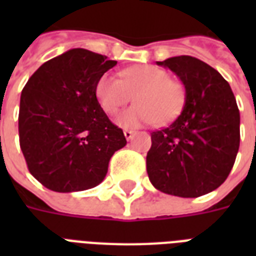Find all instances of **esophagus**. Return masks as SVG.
<instances>
[{
    "mask_svg": "<svg viewBox=\"0 0 256 256\" xmlns=\"http://www.w3.org/2000/svg\"><path fill=\"white\" fill-rule=\"evenodd\" d=\"M124 136H126V140H132V136H134V134H136V132H132V130H124Z\"/></svg>",
    "mask_w": 256,
    "mask_h": 256,
    "instance_id": "esophagus-1",
    "label": "esophagus"
}]
</instances>
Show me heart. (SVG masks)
Here are the masks:
<instances>
[{"instance_id":"1","label":"heart","mask_w":256,"mask_h":256,"mask_svg":"<svg viewBox=\"0 0 256 256\" xmlns=\"http://www.w3.org/2000/svg\"><path fill=\"white\" fill-rule=\"evenodd\" d=\"M120 78L104 74L96 86V98L108 114H116L132 100V108L118 116L116 122L124 128L142 124H166L182 112L186 92L180 82L171 80L164 69L154 65H136L124 69Z\"/></svg>"}]
</instances>
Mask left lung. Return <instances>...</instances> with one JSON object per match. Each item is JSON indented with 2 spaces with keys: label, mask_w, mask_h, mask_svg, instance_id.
<instances>
[{
  "label": "left lung",
  "mask_w": 256,
  "mask_h": 256,
  "mask_svg": "<svg viewBox=\"0 0 256 256\" xmlns=\"http://www.w3.org/2000/svg\"><path fill=\"white\" fill-rule=\"evenodd\" d=\"M156 64L178 76L186 100L176 120L152 132L148 179L164 194L196 198L218 188L234 166L240 140L238 104L228 82L206 62L179 56Z\"/></svg>",
  "instance_id": "1"
}]
</instances>
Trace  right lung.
Segmentation results:
<instances>
[{
  "label": "right lung",
  "instance_id": "1",
  "mask_svg": "<svg viewBox=\"0 0 256 256\" xmlns=\"http://www.w3.org/2000/svg\"><path fill=\"white\" fill-rule=\"evenodd\" d=\"M116 61L72 49L40 66L21 92L18 134L30 174L57 192L84 191L106 176L126 146L96 100V82Z\"/></svg>",
  "mask_w": 256,
  "mask_h": 256
}]
</instances>
